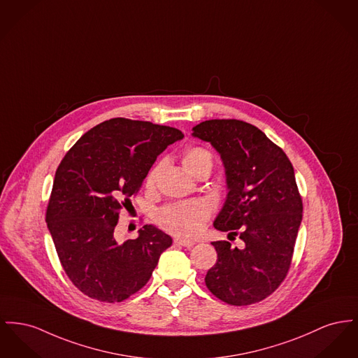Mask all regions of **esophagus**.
Instances as JSON below:
<instances>
[{
	"label": "esophagus",
	"instance_id": "34e87169",
	"mask_svg": "<svg viewBox=\"0 0 358 358\" xmlns=\"http://www.w3.org/2000/svg\"><path fill=\"white\" fill-rule=\"evenodd\" d=\"M174 245L184 246V248H192L194 245V242L193 241H187V239H181V238H176L174 239Z\"/></svg>",
	"mask_w": 358,
	"mask_h": 358
}]
</instances>
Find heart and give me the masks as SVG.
Returning a JSON list of instances; mask_svg holds the SVG:
<instances>
[{
	"instance_id": "b5f03b06",
	"label": "heart",
	"mask_w": 358,
	"mask_h": 358,
	"mask_svg": "<svg viewBox=\"0 0 358 358\" xmlns=\"http://www.w3.org/2000/svg\"><path fill=\"white\" fill-rule=\"evenodd\" d=\"M213 158L208 150L203 148H190L184 151L182 166L189 173L194 174L199 169L210 170ZM161 165H155L148 171L146 177V187L154 188ZM210 217L208 207L201 201L178 203L164 207L155 215L157 223L165 230L180 238H193L203 231Z\"/></svg>"
}]
</instances>
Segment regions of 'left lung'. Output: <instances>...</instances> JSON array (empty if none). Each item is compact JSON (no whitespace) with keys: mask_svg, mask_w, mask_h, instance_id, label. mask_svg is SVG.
<instances>
[{"mask_svg":"<svg viewBox=\"0 0 358 358\" xmlns=\"http://www.w3.org/2000/svg\"><path fill=\"white\" fill-rule=\"evenodd\" d=\"M193 136L223 161L227 199L215 229L239 235L243 248L212 242L216 264L206 285L222 301L249 306L273 294L289 271L303 203L287 154L257 127L235 119L206 120Z\"/></svg>","mask_w":358,"mask_h":358,"instance_id":"left-lung-1","label":"left lung"}]
</instances>
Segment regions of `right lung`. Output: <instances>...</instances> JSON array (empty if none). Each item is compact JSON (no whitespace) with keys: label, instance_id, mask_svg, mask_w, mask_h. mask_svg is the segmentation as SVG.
Returning a JSON list of instances; mask_svg holds the SVG:
<instances>
[{"label":"right lung","instance_id":"right-lung-1","mask_svg":"<svg viewBox=\"0 0 358 358\" xmlns=\"http://www.w3.org/2000/svg\"><path fill=\"white\" fill-rule=\"evenodd\" d=\"M182 138L173 127L115 117L89 129L64 155L45 222L64 272L83 294L115 303L148 284L171 238L145 224L136 239L122 243L115 229L157 157Z\"/></svg>","mask_w":358,"mask_h":358}]
</instances>
